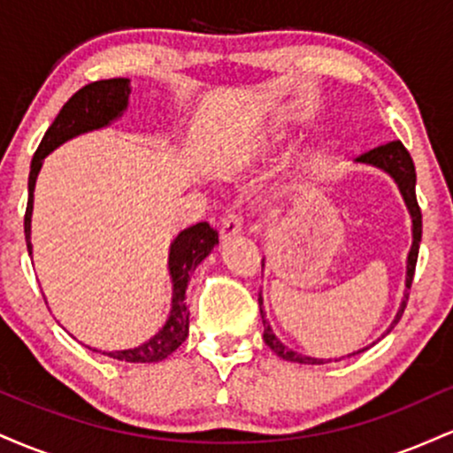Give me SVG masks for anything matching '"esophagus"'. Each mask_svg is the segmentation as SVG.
Here are the masks:
<instances>
[{
	"label": "esophagus",
	"mask_w": 453,
	"mask_h": 453,
	"mask_svg": "<svg viewBox=\"0 0 453 453\" xmlns=\"http://www.w3.org/2000/svg\"><path fill=\"white\" fill-rule=\"evenodd\" d=\"M242 232V219L238 215H227L226 219L221 221V230H219V236L223 242L232 241L234 236H238V234Z\"/></svg>",
	"instance_id": "obj_1"
}]
</instances>
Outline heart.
Wrapping results in <instances>:
<instances>
[{"mask_svg": "<svg viewBox=\"0 0 453 453\" xmlns=\"http://www.w3.org/2000/svg\"><path fill=\"white\" fill-rule=\"evenodd\" d=\"M285 142V134L280 132H266L262 136L251 138L249 142H244L241 149L234 153L230 161V168L234 173H242V170H251L259 164H266L279 153L280 147Z\"/></svg>", "mask_w": 453, "mask_h": 453, "instance_id": "1", "label": "heart"}]
</instances>
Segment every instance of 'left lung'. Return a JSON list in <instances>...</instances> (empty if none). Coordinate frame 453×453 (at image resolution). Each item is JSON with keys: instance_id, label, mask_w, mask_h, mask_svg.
<instances>
[{"instance_id": "8db88e82", "label": "left lung", "mask_w": 453, "mask_h": 453, "mask_svg": "<svg viewBox=\"0 0 453 453\" xmlns=\"http://www.w3.org/2000/svg\"><path fill=\"white\" fill-rule=\"evenodd\" d=\"M356 164L372 165V168L381 170V173L392 176V180L398 185L400 196H403L404 204H407V211L411 215V234H413V242H411L409 256H407V279H404V294H403V300H400L396 317H394V321L386 330V334H389V332H392V327L396 326L400 317H403L404 306H407L409 289H411V283H413V274H415V264H418L419 242H422V211H419L418 197H415V165H413V159H411L409 150L404 149V144L400 142V140H392V142L381 144V147L366 150V153L360 155V157H356ZM262 268H264V262H262ZM259 315H262V324H264V341H266V345L274 353H277L279 357H283V360H288V362H298V364H324L321 357L303 356V353L289 349L288 345H283V342L277 339V334H274L273 327H270L268 319H266L262 294H259ZM372 345H375V342H372ZM364 349H368V347H364ZM364 349L353 351V353H349V356H356V353H360ZM327 362H332V360H327Z\"/></svg>"}]
</instances>
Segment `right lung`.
Listing matches in <instances>:
<instances>
[{"label":"right lung","instance_id":"add662e5","mask_svg":"<svg viewBox=\"0 0 453 453\" xmlns=\"http://www.w3.org/2000/svg\"><path fill=\"white\" fill-rule=\"evenodd\" d=\"M129 78H108V81H97L91 85L78 89L74 96L64 104L59 114L55 117L53 126L46 129L42 142L31 159L29 173V200L27 211H25V241H27V251L31 256L34 244H31V212H34V189L35 179H38L40 168H42L44 157L53 153L57 147L67 142V140L81 136V134L96 132V129L108 127L112 121L123 117L129 106ZM219 244V234H217L206 221L196 223L187 227L174 238L170 244L168 253V273L173 280V304H170V315L165 324L155 336L147 342L134 347V349L119 351H102L106 356L121 362L149 364L161 362L170 353L179 349L189 334V309L185 303L187 283H189L191 273L197 268L209 253ZM91 349V347H89ZM97 351V349H93Z\"/></svg>","mask_w":453,"mask_h":453}]
</instances>
